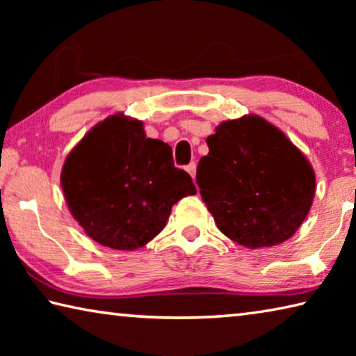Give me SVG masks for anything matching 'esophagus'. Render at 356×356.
I'll return each instance as SVG.
<instances>
[{"instance_id":"esophagus-1","label":"esophagus","mask_w":356,"mask_h":356,"mask_svg":"<svg viewBox=\"0 0 356 356\" xmlns=\"http://www.w3.org/2000/svg\"><path fill=\"white\" fill-rule=\"evenodd\" d=\"M186 172H188L190 176L195 179L196 177V165L195 163H190L188 166H186Z\"/></svg>"}]
</instances>
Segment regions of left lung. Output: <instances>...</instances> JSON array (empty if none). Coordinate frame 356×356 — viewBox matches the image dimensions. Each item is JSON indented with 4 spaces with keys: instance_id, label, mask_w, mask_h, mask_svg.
Returning a JSON list of instances; mask_svg holds the SVG:
<instances>
[{
    "instance_id": "left-lung-1",
    "label": "left lung",
    "mask_w": 356,
    "mask_h": 356,
    "mask_svg": "<svg viewBox=\"0 0 356 356\" xmlns=\"http://www.w3.org/2000/svg\"><path fill=\"white\" fill-rule=\"evenodd\" d=\"M206 143L196 182L220 231L251 250L291 238L316 193V174L303 152L256 114L225 120Z\"/></svg>"
}]
</instances>
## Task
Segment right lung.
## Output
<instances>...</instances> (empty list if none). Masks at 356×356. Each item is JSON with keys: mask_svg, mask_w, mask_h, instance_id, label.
<instances>
[{"mask_svg": "<svg viewBox=\"0 0 356 356\" xmlns=\"http://www.w3.org/2000/svg\"><path fill=\"white\" fill-rule=\"evenodd\" d=\"M61 186L84 232L124 251L150 242L174 204L196 195L190 174L174 166L171 147L147 138L141 120L122 113L94 125L70 150Z\"/></svg>", "mask_w": 356, "mask_h": 356, "instance_id": "1", "label": "right lung"}]
</instances>
